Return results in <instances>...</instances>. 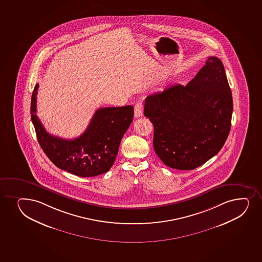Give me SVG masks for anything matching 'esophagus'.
Masks as SVG:
<instances>
[{
	"mask_svg": "<svg viewBox=\"0 0 262 262\" xmlns=\"http://www.w3.org/2000/svg\"><path fill=\"white\" fill-rule=\"evenodd\" d=\"M143 110H144V104L142 102H138L134 106V116L135 118H140L143 115Z\"/></svg>",
	"mask_w": 262,
	"mask_h": 262,
	"instance_id": "obj_1",
	"label": "esophagus"
}]
</instances>
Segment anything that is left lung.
Wrapping results in <instances>:
<instances>
[{"instance_id":"left-lung-1","label":"left lung","mask_w":262,"mask_h":262,"mask_svg":"<svg viewBox=\"0 0 262 262\" xmlns=\"http://www.w3.org/2000/svg\"><path fill=\"white\" fill-rule=\"evenodd\" d=\"M154 126L153 147L169 167L193 170L223 147L231 129L232 91L221 59L210 56L185 86H169L145 98Z\"/></svg>"}]
</instances>
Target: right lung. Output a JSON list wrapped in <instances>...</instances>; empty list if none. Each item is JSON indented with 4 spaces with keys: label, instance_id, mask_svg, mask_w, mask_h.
Segmentation results:
<instances>
[{
    "label": "right lung",
    "instance_id": "add662e5",
    "mask_svg": "<svg viewBox=\"0 0 262 262\" xmlns=\"http://www.w3.org/2000/svg\"><path fill=\"white\" fill-rule=\"evenodd\" d=\"M36 83L31 97V120L39 144L57 167L78 177H94L109 171L118 155L124 133L133 122L132 105L97 110L82 135L75 139L50 135L36 112Z\"/></svg>",
    "mask_w": 262,
    "mask_h": 262
}]
</instances>
